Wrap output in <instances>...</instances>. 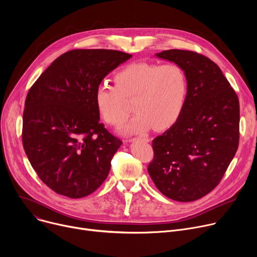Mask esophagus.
I'll return each instance as SVG.
<instances>
[{
    "instance_id": "esophagus-1",
    "label": "esophagus",
    "mask_w": 257,
    "mask_h": 257,
    "mask_svg": "<svg viewBox=\"0 0 257 257\" xmlns=\"http://www.w3.org/2000/svg\"><path fill=\"white\" fill-rule=\"evenodd\" d=\"M137 141H142L144 143H149V139L148 138H145V137H140V138H133V139H130L129 142H137Z\"/></svg>"
}]
</instances>
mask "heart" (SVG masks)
I'll list each match as a JSON object with an SVG mask.
<instances>
[{
    "label": "heart",
    "instance_id": "obj_1",
    "mask_svg": "<svg viewBox=\"0 0 257 257\" xmlns=\"http://www.w3.org/2000/svg\"><path fill=\"white\" fill-rule=\"evenodd\" d=\"M114 85L102 83L94 91V104L101 118L110 126H120L132 109L137 114L124 127L125 133H141L172 127L182 113L188 82L183 67L176 63L133 62L113 76Z\"/></svg>",
    "mask_w": 257,
    "mask_h": 257
}]
</instances>
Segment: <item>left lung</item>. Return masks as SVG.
I'll return each instance as SVG.
<instances>
[{"mask_svg":"<svg viewBox=\"0 0 257 257\" xmlns=\"http://www.w3.org/2000/svg\"><path fill=\"white\" fill-rule=\"evenodd\" d=\"M159 58L183 67L188 90L181 115L152 141L148 172L166 197L192 202L217 186L239 142V102L220 67L197 52L168 50Z\"/></svg>","mask_w":257,"mask_h":257,"instance_id":"obj_1","label":"left lung"}]
</instances>
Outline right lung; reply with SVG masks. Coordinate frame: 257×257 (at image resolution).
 Returning a JSON list of instances; mask_svg holds the SVG:
<instances>
[{
    "mask_svg": "<svg viewBox=\"0 0 257 257\" xmlns=\"http://www.w3.org/2000/svg\"><path fill=\"white\" fill-rule=\"evenodd\" d=\"M132 55L115 50L63 53L26 97L24 150L38 177L56 194L83 198L101 186L121 141L100 123L94 91Z\"/></svg>",
    "mask_w": 257,
    "mask_h": 257,
    "instance_id": "add662e5",
    "label": "right lung"
}]
</instances>
